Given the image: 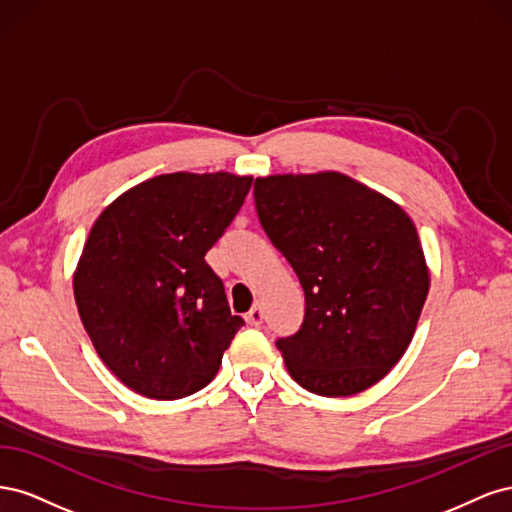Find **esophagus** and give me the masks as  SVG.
<instances>
[{
	"label": "esophagus",
	"mask_w": 512,
	"mask_h": 512,
	"mask_svg": "<svg viewBox=\"0 0 512 512\" xmlns=\"http://www.w3.org/2000/svg\"><path fill=\"white\" fill-rule=\"evenodd\" d=\"M262 316H265V314H262V305L260 303H256L252 309H250V312H247V322H250L252 324V327H258V324L262 322Z\"/></svg>",
	"instance_id": "esophagus-1"
}]
</instances>
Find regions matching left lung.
<instances>
[{
  "label": "left lung",
  "instance_id": "1",
  "mask_svg": "<svg viewBox=\"0 0 512 512\" xmlns=\"http://www.w3.org/2000/svg\"><path fill=\"white\" fill-rule=\"evenodd\" d=\"M254 200L305 292L299 333L277 339L292 380L322 397L380 382L408 350L429 292L410 215L337 170L256 177Z\"/></svg>",
  "mask_w": 512,
  "mask_h": 512
}]
</instances>
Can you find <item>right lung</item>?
Segmentation results:
<instances>
[{
    "instance_id": "right-lung-1",
    "label": "right lung",
    "mask_w": 512,
    "mask_h": 512,
    "mask_svg": "<svg viewBox=\"0 0 512 512\" xmlns=\"http://www.w3.org/2000/svg\"><path fill=\"white\" fill-rule=\"evenodd\" d=\"M252 188L250 175L168 173L108 205L74 269V299L104 365L149 399L207 386L243 320L205 262Z\"/></svg>"
}]
</instances>
